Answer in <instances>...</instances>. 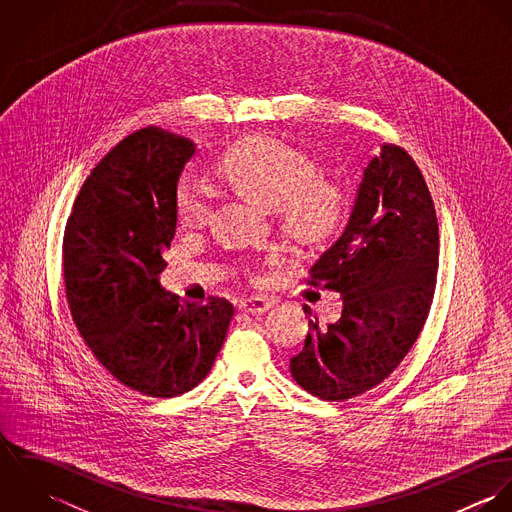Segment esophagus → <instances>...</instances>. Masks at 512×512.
I'll return each mask as SVG.
<instances>
[{"label":"esophagus","instance_id":"1","mask_svg":"<svg viewBox=\"0 0 512 512\" xmlns=\"http://www.w3.org/2000/svg\"><path fill=\"white\" fill-rule=\"evenodd\" d=\"M270 307H272V301L266 297H244L238 301V309L242 313H250V315H262Z\"/></svg>","mask_w":512,"mask_h":512}]
</instances>
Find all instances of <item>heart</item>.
<instances>
[{
    "instance_id": "b5f03b06",
    "label": "heart",
    "mask_w": 512,
    "mask_h": 512,
    "mask_svg": "<svg viewBox=\"0 0 512 512\" xmlns=\"http://www.w3.org/2000/svg\"><path fill=\"white\" fill-rule=\"evenodd\" d=\"M220 175L248 201L274 211L284 209L301 236H317L335 219L331 189L315 181L311 161L297 149L266 136H250L230 147L219 161ZM177 211L187 226H201L211 215L209 191L187 181L177 193Z\"/></svg>"
}]
</instances>
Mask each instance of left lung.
Segmentation results:
<instances>
[{"label":"left lung","mask_w":512,"mask_h":512,"mask_svg":"<svg viewBox=\"0 0 512 512\" xmlns=\"http://www.w3.org/2000/svg\"><path fill=\"white\" fill-rule=\"evenodd\" d=\"M438 248L436 209L418 165L402 147L380 146L361 173L343 234L311 268L309 284L341 293L343 311L327 329L309 321L290 361L295 382L327 402L380 384L424 329Z\"/></svg>","instance_id":"left-lung-1"}]
</instances>
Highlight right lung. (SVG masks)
Returning a JSON list of instances; mask_svg holds the SVG:
<instances>
[{"label":"right lung","mask_w":512,"mask_h":512,"mask_svg":"<svg viewBox=\"0 0 512 512\" xmlns=\"http://www.w3.org/2000/svg\"><path fill=\"white\" fill-rule=\"evenodd\" d=\"M187 138L144 128L84 181L63 240L65 290L78 333L118 382L151 398L195 388L213 368L234 307L181 303L159 286L177 228Z\"/></svg>","instance_id":"obj_1"}]
</instances>
